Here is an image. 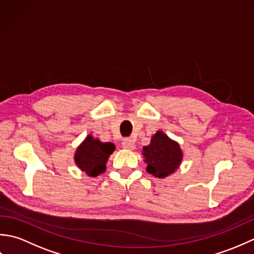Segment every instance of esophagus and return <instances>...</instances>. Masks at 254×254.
Wrapping results in <instances>:
<instances>
[{
    "label": "esophagus",
    "mask_w": 254,
    "mask_h": 254,
    "mask_svg": "<svg viewBox=\"0 0 254 254\" xmlns=\"http://www.w3.org/2000/svg\"><path fill=\"white\" fill-rule=\"evenodd\" d=\"M122 146L124 148L132 150V149L135 148V143H134V141H133V139H131V138H126V139H123Z\"/></svg>",
    "instance_id": "obj_1"
}]
</instances>
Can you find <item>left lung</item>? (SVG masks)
<instances>
[{
  "mask_svg": "<svg viewBox=\"0 0 254 254\" xmlns=\"http://www.w3.org/2000/svg\"><path fill=\"white\" fill-rule=\"evenodd\" d=\"M142 154L147 164L146 171L157 178H166L174 174L183 157L179 144L161 131L155 134L149 145L143 147Z\"/></svg>",
  "mask_w": 254,
  "mask_h": 254,
  "instance_id": "obj_1",
  "label": "left lung"
}]
</instances>
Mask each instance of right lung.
Returning a JSON list of instances; mask_svg holds the SVG:
<instances>
[{
  "mask_svg": "<svg viewBox=\"0 0 254 254\" xmlns=\"http://www.w3.org/2000/svg\"><path fill=\"white\" fill-rule=\"evenodd\" d=\"M116 146L112 143H102L88 135L79 145L74 155L75 164L89 177H97L106 171V164Z\"/></svg>",
  "mask_w": 254,
  "mask_h": 254,
  "instance_id": "add662e5",
  "label": "right lung"
}]
</instances>
